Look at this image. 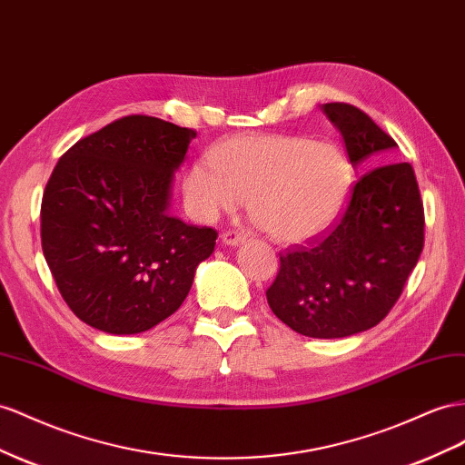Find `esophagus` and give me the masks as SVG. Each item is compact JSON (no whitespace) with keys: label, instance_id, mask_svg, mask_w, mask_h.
Masks as SVG:
<instances>
[{"label":"esophagus","instance_id":"1","mask_svg":"<svg viewBox=\"0 0 465 465\" xmlns=\"http://www.w3.org/2000/svg\"><path fill=\"white\" fill-rule=\"evenodd\" d=\"M221 238H223V244H227V246H238V244H241V242L244 241V236H242L241 232H238V231H227V232H223Z\"/></svg>","mask_w":465,"mask_h":465}]
</instances>
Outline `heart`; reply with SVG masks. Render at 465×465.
Instances as JSON below:
<instances>
[{
    "label": "heart",
    "mask_w": 465,
    "mask_h": 465,
    "mask_svg": "<svg viewBox=\"0 0 465 465\" xmlns=\"http://www.w3.org/2000/svg\"><path fill=\"white\" fill-rule=\"evenodd\" d=\"M350 166L341 148L307 136L241 134L213 148L183 178L197 219L213 221L248 199L250 215L273 241L305 242L342 211Z\"/></svg>",
    "instance_id": "1"
}]
</instances>
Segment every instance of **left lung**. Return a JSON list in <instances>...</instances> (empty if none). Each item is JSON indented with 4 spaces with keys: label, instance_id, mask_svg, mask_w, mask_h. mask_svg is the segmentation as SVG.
Wrapping results in <instances>:
<instances>
[{
    "label": "left lung",
    "instance_id": "8db88e82",
    "mask_svg": "<svg viewBox=\"0 0 465 465\" xmlns=\"http://www.w3.org/2000/svg\"><path fill=\"white\" fill-rule=\"evenodd\" d=\"M352 166L397 143L350 104H324ZM387 160V158H383ZM424 246V209L409 162H389L354 183L334 227L280 254L266 297L273 315L311 338H344L381 322Z\"/></svg>",
    "mask_w": 465,
    "mask_h": 465
}]
</instances>
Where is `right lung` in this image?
Here are the masks:
<instances>
[{"instance_id": "add662e5", "label": "right lung", "mask_w": 465, "mask_h": 465, "mask_svg": "<svg viewBox=\"0 0 465 465\" xmlns=\"http://www.w3.org/2000/svg\"><path fill=\"white\" fill-rule=\"evenodd\" d=\"M193 129L129 115L62 154L41 203L43 254L74 315L109 334L180 309L217 231L172 217L170 187Z\"/></svg>"}]
</instances>
